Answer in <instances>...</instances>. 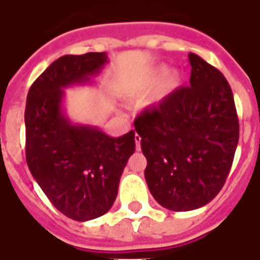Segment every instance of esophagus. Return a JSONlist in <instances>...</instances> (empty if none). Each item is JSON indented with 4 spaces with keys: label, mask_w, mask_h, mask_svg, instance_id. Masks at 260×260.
Returning <instances> with one entry per match:
<instances>
[{
    "label": "esophagus",
    "mask_w": 260,
    "mask_h": 260,
    "mask_svg": "<svg viewBox=\"0 0 260 260\" xmlns=\"http://www.w3.org/2000/svg\"><path fill=\"white\" fill-rule=\"evenodd\" d=\"M135 142H136V150L140 151V142H142V138H140V135H135Z\"/></svg>",
    "instance_id": "1"
}]
</instances>
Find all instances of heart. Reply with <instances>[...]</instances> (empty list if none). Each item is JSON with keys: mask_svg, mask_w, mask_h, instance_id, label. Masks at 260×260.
<instances>
[{"mask_svg": "<svg viewBox=\"0 0 260 260\" xmlns=\"http://www.w3.org/2000/svg\"><path fill=\"white\" fill-rule=\"evenodd\" d=\"M166 66H158L150 70L148 73L140 77V78L136 81V82L129 87L128 90V93L131 95H146L147 93H150L151 90L154 89L159 82H160V79L162 81V85H160V95H166V94L171 93L174 90H177L181 85V74L178 73V71H169L168 74ZM165 78L163 79L162 77Z\"/></svg>", "mask_w": 260, "mask_h": 260, "instance_id": "obj_1", "label": "heart"}]
</instances>
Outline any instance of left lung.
Instances as JSON below:
<instances>
[{"instance_id": "1", "label": "left lung", "mask_w": 260, "mask_h": 260, "mask_svg": "<svg viewBox=\"0 0 260 260\" xmlns=\"http://www.w3.org/2000/svg\"><path fill=\"white\" fill-rule=\"evenodd\" d=\"M190 85L178 87L135 120L147 159L144 177L158 204L187 212L209 204L222 189L239 142L230 83L189 54Z\"/></svg>"}]
</instances>
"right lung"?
I'll return each mask as SVG.
<instances>
[{"mask_svg": "<svg viewBox=\"0 0 260 260\" xmlns=\"http://www.w3.org/2000/svg\"><path fill=\"white\" fill-rule=\"evenodd\" d=\"M108 63L105 52L64 55L30 86L25 105V156L51 204L75 221L105 214L135 152V131L110 138L97 126L73 124L63 110L66 87L85 85Z\"/></svg>", "mask_w": 260, "mask_h": 260, "instance_id": "obj_1", "label": "right lung"}]
</instances>
